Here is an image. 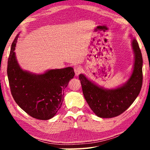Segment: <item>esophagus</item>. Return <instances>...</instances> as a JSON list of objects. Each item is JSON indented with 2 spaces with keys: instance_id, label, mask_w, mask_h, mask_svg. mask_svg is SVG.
<instances>
[{
  "instance_id": "esophagus-1",
  "label": "esophagus",
  "mask_w": 150,
  "mask_h": 150,
  "mask_svg": "<svg viewBox=\"0 0 150 150\" xmlns=\"http://www.w3.org/2000/svg\"><path fill=\"white\" fill-rule=\"evenodd\" d=\"M74 71L75 73V75L79 76L81 74V72H82V69H81V68L79 66H75V67H74Z\"/></svg>"
}]
</instances>
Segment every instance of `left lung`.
<instances>
[{
	"label": "left lung",
	"mask_w": 150,
	"mask_h": 150,
	"mask_svg": "<svg viewBox=\"0 0 150 150\" xmlns=\"http://www.w3.org/2000/svg\"><path fill=\"white\" fill-rule=\"evenodd\" d=\"M132 44L135 62L132 74L125 85L115 89L105 90L94 84L85 75L79 76L85 100L98 117L113 118L121 115L130 107L140 92L143 82V59L136 40L134 39Z\"/></svg>",
	"instance_id": "8db88e82"
}]
</instances>
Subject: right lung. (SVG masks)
I'll return each instance as SVG.
<instances>
[{
  "label": "right lung",
  "mask_w": 150,
  "mask_h": 150,
  "mask_svg": "<svg viewBox=\"0 0 150 150\" xmlns=\"http://www.w3.org/2000/svg\"><path fill=\"white\" fill-rule=\"evenodd\" d=\"M18 35L12 42L8 57L7 75L12 97L22 110L38 120L54 117L62 106L64 89L74 77L72 67L52 69L34 75L20 69L14 50Z\"/></svg>",
  "instance_id": "right-lung-1"
}]
</instances>
